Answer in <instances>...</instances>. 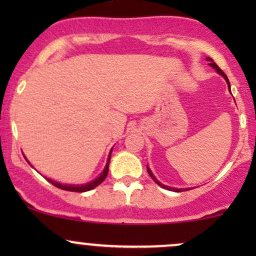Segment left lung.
I'll list each match as a JSON object with an SVG mask.
<instances>
[{"mask_svg": "<svg viewBox=\"0 0 256 256\" xmlns=\"http://www.w3.org/2000/svg\"><path fill=\"white\" fill-rule=\"evenodd\" d=\"M207 61H210V66H212L213 68L216 70V71L218 72L220 76H222V77H224V79H225V80H226V83H228V89H230V82H228V77H226V74H225V73L222 72V70L219 68V67H218V64H216V62H214V61L212 60V58H207ZM230 92H231V90H230ZM146 171H148L149 176H150L152 180H154L155 183H156L158 185H160L161 188H164V189H167V190H172V192H184V190H189V189H177V188H170V186H167V185H164L162 183H160V182L158 180L156 177H155L154 174H152V170L149 168V167H146Z\"/></svg>", "mask_w": 256, "mask_h": 256, "instance_id": "1", "label": "left lung"}]
</instances>
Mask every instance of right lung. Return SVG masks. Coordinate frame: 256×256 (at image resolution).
Returning a JSON list of instances; mask_svg holds the SVG:
<instances>
[{
  "mask_svg": "<svg viewBox=\"0 0 256 256\" xmlns=\"http://www.w3.org/2000/svg\"><path fill=\"white\" fill-rule=\"evenodd\" d=\"M112 150H113V149H110V155H108V158H107V164H106V167L104 168V171H102V173L98 176V178H95V179H94V180L89 182V183H85V184H61V183H58V182L52 180V179H50V178H46V179H48L49 183H52V185H55V186H56V188H60V189L66 190V192H89V190L95 189V188L98 186V185L104 180L106 177H107L108 171H110V168H108V167H110ZM26 161H28V158H26ZM28 164H30V162H28Z\"/></svg>",
  "mask_w": 256,
  "mask_h": 256,
  "instance_id": "obj_1",
  "label": "right lung"
}]
</instances>
